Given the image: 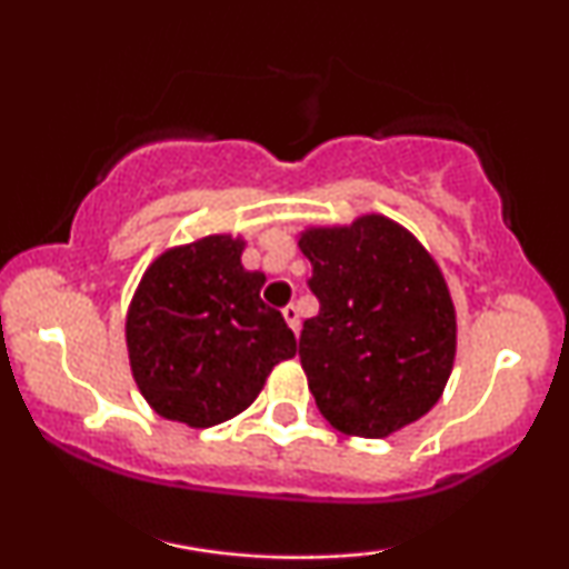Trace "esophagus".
Here are the masks:
<instances>
[{
  "instance_id": "esophagus-1",
  "label": "esophagus",
  "mask_w": 569,
  "mask_h": 569,
  "mask_svg": "<svg viewBox=\"0 0 569 569\" xmlns=\"http://www.w3.org/2000/svg\"><path fill=\"white\" fill-rule=\"evenodd\" d=\"M283 318H286V323H289V329L293 331V335H299V310H297V305H286L283 307Z\"/></svg>"
}]
</instances>
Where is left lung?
Returning a JSON list of instances; mask_svg holds the SVG:
<instances>
[{"label": "left lung", "mask_w": 569, "mask_h": 569, "mask_svg": "<svg viewBox=\"0 0 569 569\" xmlns=\"http://www.w3.org/2000/svg\"><path fill=\"white\" fill-rule=\"evenodd\" d=\"M299 248L321 305L299 361L321 415L363 439L428 415L452 371L455 307L426 248L385 217L307 230Z\"/></svg>", "instance_id": "obj_1"}]
</instances>
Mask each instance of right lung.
I'll list each match as a JSON object with an SVG mask.
<instances>
[{"instance_id": "obj_1", "label": "right lung", "mask_w": 569, "mask_h": 569, "mask_svg": "<svg viewBox=\"0 0 569 569\" xmlns=\"http://www.w3.org/2000/svg\"><path fill=\"white\" fill-rule=\"evenodd\" d=\"M230 234L173 248L143 272L128 312L136 385L160 417L211 428L253 403L272 367L297 352L283 316L259 297Z\"/></svg>"}]
</instances>
